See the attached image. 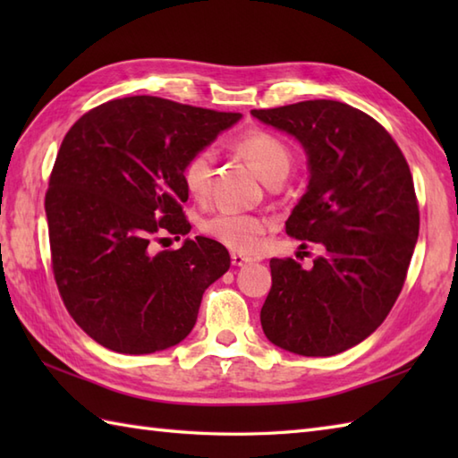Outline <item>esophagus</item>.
<instances>
[{
    "label": "esophagus",
    "mask_w": 458,
    "mask_h": 458,
    "mask_svg": "<svg viewBox=\"0 0 458 458\" xmlns=\"http://www.w3.org/2000/svg\"><path fill=\"white\" fill-rule=\"evenodd\" d=\"M230 258H232V266H238V267L246 266V264H250V261H251V258H248L244 254H238V251H232Z\"/></svg>",
    "instance_id": "obj_1"
}]
</instances>
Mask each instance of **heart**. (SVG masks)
<instances>
[{
	"instance_id": "obj_1",
	"label": "heart",
	"mask_w": 458,
	"mask_h": 458,
	"mask_svg": "<svg viewBox=\"0 0 458 458\" xmlns=\"http://www.w3.org/2000/svg\"><path fill=\"white\" fill-rule=\"evenodd\" d=\"M238 151L244 155L261 179L276 181L285 177L291 165V155L277 135L266 130H251L242 135L236 141ZM214 177V151L202 148L194 151L184 161L181 179L184 189L197 200H207L212 189ZM269 228V220L261 214L238 212V210H220L200 222V232L207 238L220 242L222 246L236 251L256 250L261 236Z\"/></svg>"
}]
</instances>
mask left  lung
<instances>
[{
  "label": "left lung",
  "mask_w": 458,
  "mask_h": 458,
  "mask_svg": "<svg viewBox=\"0 0 458 458\" xmlns=\"http://www.w3.org/2000/svg\"><path fill=\"white\" fill-rule=\"evenodd\" d=\"M251 115L305 148L309 187L285 232L325 246L310 269L269 259L261 328L301 356L344 352L384 323L402 293L420 236L410 165L384 125L343 102L305 100Z\"/></svg>",
  "instance_id": "8db88e82"
}]
</instances>
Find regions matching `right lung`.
I'll list each match as a JSON object with an SVG mask.
<instances>
[{
    "mask_svg": "<svg viewBox=\"0 0 458 458\" xmlns=\"http://www.w3.org/2000/svg\"><path fill=\"white\" fill-rule=\"evenodd\" d=\"M240 118L130 96L96 106L64 135L45 194L53 274L74 323L98 344L151 354L197 323L204 289L230 267L228 250L204 236L163 251L151 242L189 234L182 165Z\"/></svg>",
    "mask_w": 458,
    "mask_h": 458,
    "instance_id": "right-lung-1",
    "label": "right lung"
}]
</instances>
